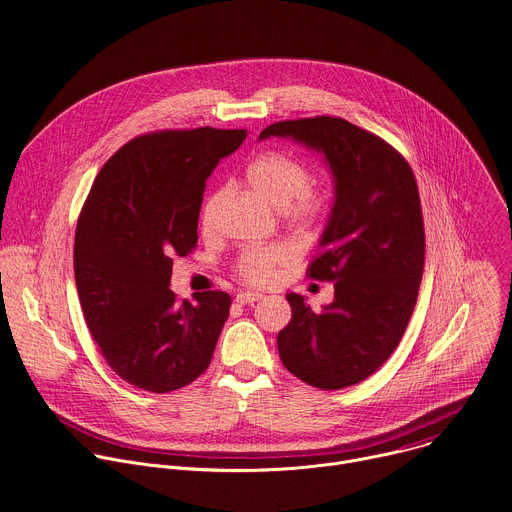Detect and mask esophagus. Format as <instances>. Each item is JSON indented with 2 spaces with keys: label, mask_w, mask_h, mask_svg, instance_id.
<instances>
[{
  "label": "esophagus",
  "mask_w": 512,
  "mask_h": 512,
  "mask_svg": "<svg viewBox=\"0 0 512 512\" xmlns=\"http://www.w3.org/2000/svg\"><path fill=\"white\" fill-rule=\"evenodd\" d=\"M259 300H263V294H259V291H253V289H245L237 294L239 304H255Z\"/></svg>",
  "instance_id": "esophagus-1"
}]
</instances>
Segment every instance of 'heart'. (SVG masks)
<instances>
[{"instance_id": "obj_1", "label": "heart", "mask_w": 512, "mask_h": 512, "mask_svg": "<svg viewBox=\"0 0 512 512\" xmlns=\"http://www.w3.org/2000/svg\"><path fill=\"white\" fill-rule=\"evenodd\" d=\"M245 176L251 188L273 208L281 210L289 221L308 225L324 212V198L310 188L312 172L296 156L285 152H263L249 162ZM214 206L216 196L202 208V227H210ZM291 257H294V249L285 243L249 247L241 253L237 269L249 281H265L277 265Z\"/></svg>"}]
</instances>
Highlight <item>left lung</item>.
<instances>
[{
	"instance_id": "obj_1",
	"label": "left lung",
	"mask_w": 512,
	"mask_h": 512,
	"mask_svg": "<svg viewBox=\"0 0 512 512\" xmlns=\"http://www.w3.org/2000/svg\"><path fill=\"white\" fill-rule=\"evenodd\" d=\"M285 137L324 156L334 204L308 267L334 281V300L314 312L287 294L289 324L277 334L283 367L332 391L371 377L397 348L413 314L425 261L423 216L405 158L375 133L340 117L279 121L259 139Z\"/></svg>"
}]
</instances>
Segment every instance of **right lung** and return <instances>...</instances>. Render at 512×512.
<instances>
[{
	"instance_id": "obj_1",
	"label": "right lung",
	"mask_w": 512,
	"mask_h": 512,
	"mask_svg": "<svg viewBox=\"0 0 512 512\" xmlns=\"http://www.w3.org/2000/svg\"><path fill=\"white\" fill-rule=\"evenodd\" d=\"M245 137L214 127L135 137L101 168L81 210V308L109 367L137 389L170 393L208 369L231 296L204 291L180 302L172 257L196 247L206 180Z\"/></svg>"
}]
</instances>
